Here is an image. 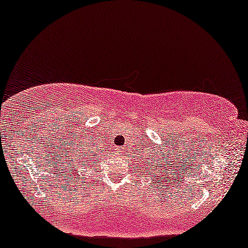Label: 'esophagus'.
Listing matches in <instances>:
<instances>
[{
  "label": "esophagus",
  "instance_id": "34e87169",
  "mask_svg": "<svg viewBox=\"0 0 248 248\" xmlns=\"http://www.w3.org/2000/svg\"><path fill=\"white\" fill-rule=\"evenodd\" d=\"M117 152H118V154H120V155H122V154H123V152H124V150H123V148H118V149H117Z\"/></svg>",
  "mask_w": 248,
  "mask_h": 248
}]
</instances>
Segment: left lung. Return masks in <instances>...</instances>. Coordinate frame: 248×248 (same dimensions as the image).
<instances>
[{
	"instance_id": "8db88e82",
	"label": "left lung",
	"mask_w": 248,
	"mask_h": 248,
	"mask_svg": "<svg viewBox=\"0 0 248 248\" xmlns=\"http://www.w3.org/2000/svg\"><path fill=\"white\" fill-rule=\"evenodd\" d=\"M143 161H144V159H143ZM150 170H151V169H150ZM154 176H155V175H154Z\"/></svg>"
}]
</instances>
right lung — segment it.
<instances>
[{
  "instance_id": "obj_1",
  "label": "right lung",
  "mask_w": 248,
  "mask_h": 248,
  "mask_svg": "<svg viewBox=\"0 0 248 248\" xmlns=\"http://www.w3.org/2000/svg\"><path fill=\"white\" fill-rule=\"evenodd\" d=\"M88 145H89V144H88ZM88 145H87V147H88ZM86 150V151L84 152V150ZM89 151H90V149L89 148H82V155H84V154H86V155H89Z\"/></svg>"
}]
</instances>
